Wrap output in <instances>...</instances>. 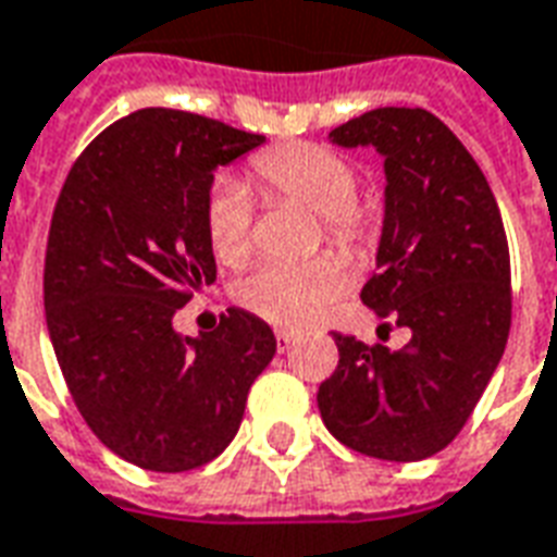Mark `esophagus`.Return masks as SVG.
<instances>
[{"mask_svg":"<svg viewBox=\"0 0 557 557\" xmlns=\"http://www.w3.org/2000/svg\"><path fill=\"white\" fill-rule=\"evenodd\" d=\"M274 336H277L280 351H286L292 342H295V331H286V327H277V331H274Z\"/></svg>","mask_w":557,"mask_h":557,"instance_id":"1","label":"esophagus"}]
</instances>
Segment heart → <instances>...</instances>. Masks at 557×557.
I'll list each match as a JSON object with an SVG mask.
<instances>
[{
    "instance_id": "obj_1",
    "label": "heart",
    "mask_w": 557,
    "mask_h": 557,
    "mask_svg": "<svg viewBox=\"0 0 557 557\" xmlns=\"http://www.w3.org/2000/svg\"><path fill=\"white\" fill-rule=\"evenodd\" d=\"M250 171L271 197L319 212L324 236L345 253H360L374 238V212L357 197L360 174L342 152L312 141L268 147L250 159ZM206 242L218 262L245 265L253 253V206L233 180H218L203 200ZM348 286V268L336 253L292 265H262L236 286V300L250 315L298 327L319 319Z\"/></svg>"
}]
</instances>
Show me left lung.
Wrapping results in <instances>:
<instances>
[{
	"label": "left lung",
	"instance_id": "left-lung-1",
	"mask_svg": "<svg viewBox=\"0 0 557 557\" xmlns=\"http://www.w3.org/2000/svg\"><path fill=\"white\" fill-rule=\"evenodd\" d=\"M372 144L386 168L377 274L362 286L398 351L333 333L339 366L319 386L324 425L377 460H425L460 434L510 333V253L487 176L425 109H374L331 132Z\"/></svg>",
	"mask_w": 557,
	"mask_h": 557
}]
</instances>
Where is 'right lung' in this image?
Instances as JSON below:
<instances>
[{"label": "right lung", "instance_id": "obj_1", "mask_svg": "<svg viewBox=\"0 0 557 557\" xmlns=\"http://www.w3.org/2000/svg\"><path fill=\"white\" fill-rule=\"evenodd\" d=\"M265 135L176 109L121 117L79 152L52 212L47 327L73 405L102 446L150 472H188L236 436L277 339L226 310L197 339L174 331L215 280L203 200L218 164Z\"/></svg>", "mask_w": 557, "mask_h": 557}]
</instances>
